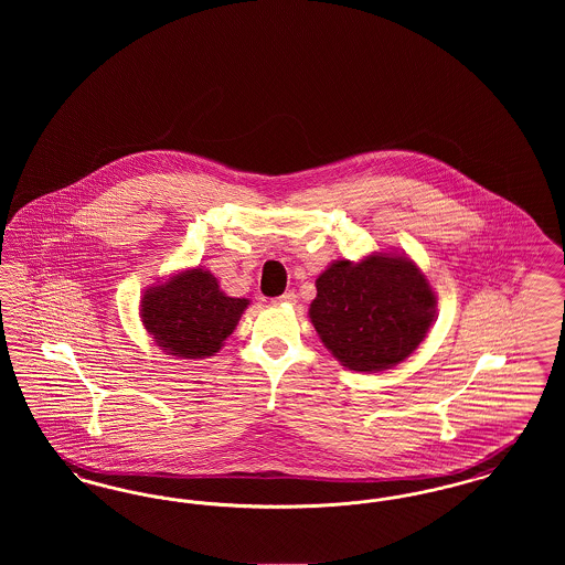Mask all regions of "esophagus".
Segmentation results:
<instances>
[{
    "label": "esophagus",
    "mask_w": 565,
    "mask_h": 565,
    "mask_svg": "<svg viewBox=\"0 0 565 565\" xmlns=\"http://www.w3.org/2000/svg\"><path fill=\"white\" fill-rule=\"evenodd\" d=\"M295 300L296 295L292 292V290H286L284 295L277 296V298H275V302H295Z\"/></svg>",
    "instance_id": "34e87169"
}]
</instances>
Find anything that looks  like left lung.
Returning a JSON list of instances; mask_svg holds the SVG:
<instances>
[{
  "mask_svg": "<svg viewBox=\"0 0 565 565\" xmlns=\"http://www.w3.org/2000/svg\"><path fill=\"white\" fill-rule=\"evenodd\" d=\"M309 318L323 345L351 371L375 373L403 362L434 322V292L403 256L337 260L316 281Z\"/></svg>",
  "mask_w": 565,
  "mask_h": 565,
  "instance_id": "1",
  "label": "left lung"
}]
</instances>
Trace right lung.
I'll return each mask as SVG.
<instances>
[{
	"label": "right lung",
	"instance_id": "obj_1",
	"mask_svg": "<svg viewBox=\"0 0 565 565\" xmlns=\"http://www.w3.org/2000/svg\"><path fill=\"white\" fill-rule=\"evenodd\" d=\"M245 298L220 292L214 275L186 270L141 298V322L157 345L178 358H207L233 334Z\"/></svg>",
	"mask_w": 565,
	"mask_h": 565
}]
</instances>
